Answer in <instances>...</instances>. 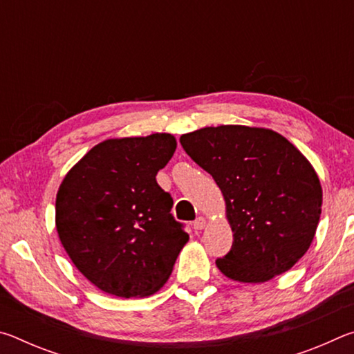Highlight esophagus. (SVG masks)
I'll use <instances>...</instances> for the list:
<instances>
[{"label": "esophagus", "mask_w": 354, "mask_h": 354, "mask_svg": "<svg viewBox=\"0 0 354 354\" xmlns=\"http://www.w3.org/2000/svg\"><path fill=\"white\" fill-rule=\"evenodd\" d=\"M206 226V218L205 217H198L194 221V230H203Z\"/></svg>", "instance_id": "esophagus-1"}]
</instances>
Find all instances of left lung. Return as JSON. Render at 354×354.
I'll return each instance as SVG.
<instances>
[{
  "instance_id": "obj_1",
  "label": "left lung",
  "mask_w": 354,
  "mask_h": 354,
  "mask_svg": "<svg viewBox=\"0 0 354 354\" xmlns=\"http://www.w3.org/2000/svg\"><path fill=\"white\" fill-rule=\"evenodd\" d=\"M179 142L225 196L234 241L215 261L220 272L263 283L293 267L322 212L320 181L308 159L274 131L241 124L203 128Z\"/></svg>"
}]
</instances>
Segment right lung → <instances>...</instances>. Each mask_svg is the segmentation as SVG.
<instances>
[{
	"instance_id": "obj_1",
	"label": "right lung",
	"mask_w": 354,
	"mask_h": 354,
	"mask_svg": "<svg viewBox=\"0 0 354 354\" xmlns=\"http://www.w3.org/2000/svg\"><path fill=\"white\" fill-rule=\"evenodd\" d=\"M176 149L151 134L98 143L56 196L57 234L77 270L103 292L147 297L165 284L189 234L156 181Z\"/></svg>"
}]
</instances>
